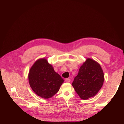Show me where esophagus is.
<instances>
[{
  "label": "esophagus",
  "mask_w": 124,
  "mask_h": 124,
  "mask_svg": "<svg viewBox=\"0 0 124 124\" xmlns=\"http://www.w3.org/2000/svg\"><path fill=\"white\" fill-rule=\"evenodd\" d=\"M70 78H66L65 79V81L66 82H70Z\"/></svg>",
  "instance_id": "obj_1"
}]
</instances>
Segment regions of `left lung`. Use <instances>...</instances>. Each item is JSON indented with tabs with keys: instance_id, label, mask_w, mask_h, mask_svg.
<instances>
[{
	"instance_id": "1",
	"label": "left lung",
	"mask_w": 124,
	"mask_h": 124,
	"mask_svg": "<svg viewBox=\"0 0 124 124\" xmlns=\"http://www.w3.org/2000/svg\"><path fill=\"white\" fill-rule=\"evenodd\" d=\"M103 81L104 74L100 64L88 58L80 67L72 85L81 99L87 100L98 93Z\"/></svg>"
}]
</instances>
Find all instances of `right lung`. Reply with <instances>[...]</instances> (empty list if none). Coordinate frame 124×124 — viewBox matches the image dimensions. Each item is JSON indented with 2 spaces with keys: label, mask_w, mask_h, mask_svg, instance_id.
Segmentation results:
<instances>
[{
  "label": "right lung",
  "mask_w": 124,
  "mask_h": 124,
  "mask_svg": "<svg viewBox=\"0 0 124 124\" xmlns=\"http://www.w3.org/2000/svg\"><path fill=\"white\" fill-rule=\"evenodd\" d=\"M28 80L33 91L44 99L51 98L57 93L64 82L46 59H39L31 68Z\"/></svg>",
  "instance_id": "add662e5"
}]
</instances>
